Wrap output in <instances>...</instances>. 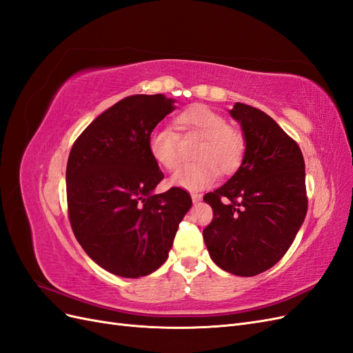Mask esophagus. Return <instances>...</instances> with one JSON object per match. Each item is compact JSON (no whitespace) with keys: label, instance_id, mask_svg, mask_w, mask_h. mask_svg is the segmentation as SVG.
Segmentation results:
<instances>
[{"label":"esophagus","instance_id":"esophagus-1","mask_svg":"<svg viewBox=\"0 0 353 353\" xmlns=\"http://www.w3.org/2000/svg\"><path fill=\"white\" fill-rule=\"evenodd\" d=\"M191 199H193V203H199L201 200V194L193 193V194H191Z\"/></svg>","mask_w":353,"mask_h":353}]
</instances>
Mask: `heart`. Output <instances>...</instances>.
Segmentation results:
<instances>
[{"label":"heart","instance_id":"b5f03b06","mask_svg":"<svg viewBox=\"0 0 353 353\" xmlns=\"http://www.w3.org/2000/svg\"><path fill=\"white\" fill-rule=\"evenodd\" d=\"M183 130L200 137L193 157L197 162L185 165L170 178V184L188 191L209 187L216 179L218 169L222 174L236 170L244 154L243 135L230 128L225 116L206 105H193L178 117ZM148 152L154 162L166 170L179 165L176 135L168 126H157L148 137Z\"/></svg>","mask_w":353,"mask_h":353}]
</instances>
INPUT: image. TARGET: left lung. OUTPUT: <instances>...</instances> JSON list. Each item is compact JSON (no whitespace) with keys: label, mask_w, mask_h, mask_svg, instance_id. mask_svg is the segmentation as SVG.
<instances>
[{"label":"left lung","mask_w":353,"mask_h":353,"mask_svg":"<svg viewBox=\"0 0 353 353\" xmlns=\"http://www.w3.org/2000/svg\"><path fill=\"white\" fill-rule=\"evenodd\" d=\"M228 112L241 126L244 154L236 174L203 197L213 209L203 239L219 268L253 276L283 258L305 221V160L271 116L243 103Z\"/></svg>","instance_id":"left-lung-1"}]
</instances>
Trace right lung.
Returning <instances> with one entry per match:
<instances>
[{
	"mask_svg": "<svg viewBox=\"0 0 353 353\" xmlns=\"http://www.w3.org/2000/svg\"><path fill=\"white\" fill-rule=\"evenodd\" d=\"M175 100L131 95L112 105L74 141L66 169L69 219L74 237L101 268L138 279L168 259L179 222L193 201L183 188H154L162 170L148 137Z\"/></svg>",
	"mask_w": 353,
	"mask_h": 353,
	"instance_id": "1",
	"label": "right lung"
}]
</instances>
